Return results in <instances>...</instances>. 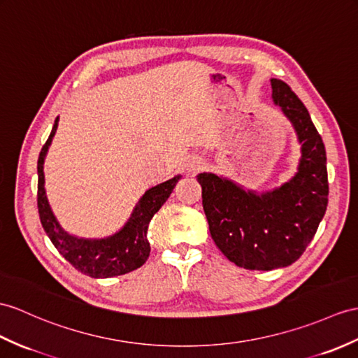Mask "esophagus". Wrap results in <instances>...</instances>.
Wrapping results in <instances>:
<instances>
[{
  "instance_id": "34e87169",
  "label": "esophagus",
  "mask_w": 358,
  "mask_h": 358,
  "mask_svg": "<svg viewBox=\"0 0 358 358\" xmlns=\"http://www.w3.org/2000/svg\"><path fill=\"white\" fill-rule=\"evenodd\" d=\"M202 165H203L202 159H200L199 156H193V158H191V159L188 161L187 169H188V171H193V173H194V171L202 169Z\"/></svg>"
}]
</instances>
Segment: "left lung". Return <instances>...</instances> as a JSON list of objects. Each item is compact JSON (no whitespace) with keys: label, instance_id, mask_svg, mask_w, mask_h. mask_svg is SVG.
<instances>
[{"label":"left lung","instance_id":"left-lung-1","mask_svg":"<svg viewBox=\"0 0 358 358\" xmlns=\"http://www.w3.org/2000/svg\"><path fill=\"white\" fill-rule=\"evenodd\" d=\"M270 83L273 103L301 144L294 176L280 188L257 193L214 173L197 174L214 243L234 264L249 270L293 264L315 237L328 205L324 141L290 86L278 78Z\"/></svg>","mask_w":358,"mask_h":358}]
</instances>
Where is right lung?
<instances>
[{"mask_svg":"<svg viewBox=\"0 0 358 358\" xmlns=\"http://www.w3.org/2000/svg\"><path fill=\"white\" fill-rule=\"evenodd\" d=\"M59 117L55 121L51 134L43 144L38 159V209L43 231L68 263L78 272L91 278H112L132 272L141 267L150 255V243L147 240V228L152 217L159 211L176 187L180 174L162 184L152 187L138 200L129 220L118 232L104 238H83L66 232L51 209L45 193L43 162L48 147L57 130Z\"/></svg>","mask_w":358,"mask_h":358,"instance_id":"1","label":"right lung"}]
</instances>
